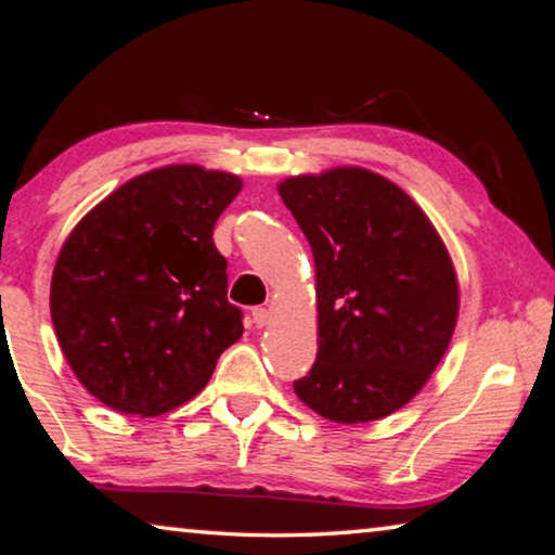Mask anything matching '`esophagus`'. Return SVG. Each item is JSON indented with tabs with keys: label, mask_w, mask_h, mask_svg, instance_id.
Returning <instances> with one entry per match:
<instances>
[{
	"label": "esophagus",
	"mask_w": 555,
	"mask_h": 555,
	"mask_svg": "<svg viewBox=\"0 0 555 555\" xmlns=\"http://www.w3.org/2000/svg\"><path fill=\"white\" fill-rule=\"evenodd\" d=\"M251 318H255L257 327H264L271 321V313H269V308H255V311H251Z\"/></svg>",
	"instance_id": "34e87169"
}]
</instances>
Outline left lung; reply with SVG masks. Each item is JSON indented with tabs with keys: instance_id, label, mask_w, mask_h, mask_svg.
Masks as SVG:
<instances>
[{
	"instance_id": "8db88e82",
	"label": "left lung",
	"mask_w": 555,
	"mask_h": 555,
	"mask_svg": "<svg viewBox=\"0 0 555 555\" xmlns=\"http://www.w3.org/2000/svg\"><path fill=\"white\" fill-rule=\"evenodd\" d=\"M279 195L315 261L318 354L296 397L333 424H370L416 397L453 337L446 242L406 191L362 166L288 176Z\"/></svg>"
}]
</instances>
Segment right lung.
<instances>
[{
	"label": "right lung",
	"instance_id": "right-lung-1",
	"mask_svg": "<svg viewBox=\"0 0 555 555\" xmlns=\"http://www.w3.org/2000/svg\"><path fill=\"white\" fill-rule=\"evenodd\" d=\"M240 191L234 173L168 164L121 183L63 242L51 321L75 377L105 406L173 411L242 337L212 242Z\"/></svg>",
	"mask_w": 555,
	"mask_h": 555
}]
</instances>
